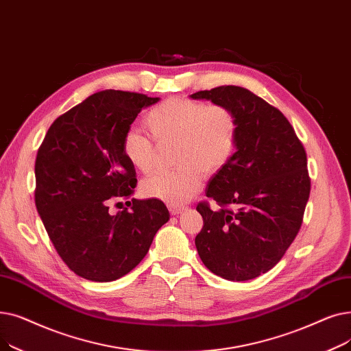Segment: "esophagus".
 Listing matches in <instances>:
<instances>
[{"instance_id":"34e87169","label":"esophagus","mask_w":351,"mask_h":351,"mask_svg":"<svg viewBox=\"0 0 351 351\" xmlns=\"http://www.w3.org/2000/svg\"><path fill=\"white\" fill-rule=\"evenodd\" d=\"M169 208H170L171 214H174V215H178V214H181L182 211H184V210H186L184 207H181V206H170Z\"/></svg>"}]
</instances>
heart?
<instances>
[{
    "label": "heart",
    "instance_id": "b5f03b06",
    "mask_svg": "<svg viewBox=\"0 0 351 351\" xmlns=\"http://www.w3.org/2000/svg\"><path fill=\"white\" fill-rule=\"evenodd\" d=\"M144 125L158 143L176 141L171 171L149 176L141 182L145 197L171 206L184 204L199 190L204 174L220 171L234 153L237 120L230 108L174 97L149 110ZM123 156L136 170L147 174L156 165V145L141 131L128 130L121 143Z\"/></svg>",
    "mask_w": 351,
    "mask_h": 351
}]
</instances>
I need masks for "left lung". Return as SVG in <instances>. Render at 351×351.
Segmentation results:
<instances>
[{
    "instance_id": "8db88e82",
    "label": "left lung",
    "mask_w": 351,
    "mask_h": 351,
    "mask_svg": "<svg viewBox=\"0 0 351 351\" xmlns=\"http://www.w3.org/2000/svg\"><path fill=\"white\" fill-rule=\"evenodd\" d=\"M190 97L226 106L239 127L236 153L206 189L220 208L197 206L204 221L198 256L226 280L256 278L281 260L302 227L310 195L304 147L281 111L247 88L221 86Z\"/></svg>"
}]
</instances>
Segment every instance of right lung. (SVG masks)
<instances>
[{
  "label": "right lung",
  "mask_w": 351,
  "mask_h": 351,
  "mask_svg": "<svg viewBox=\"0 0 351 351\" xmlns=\"http://www.w3.org/2000/svg\"><path fill=\"white\" fill-rule=\"evenodd\" d=\"M160 101L138 93L99 91L60 115L36 160V206L49 240L77 276L119 280L145 257L170 220L157 198L127 202L115 215L111 197H130L136 169L121 143L138 112Z\"/></svg>",
  "instance_id": "right-lung-1"
}]
</instances>
